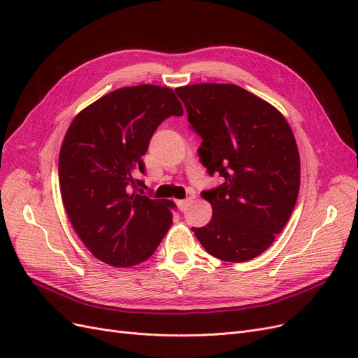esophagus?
<instances>
[{"mask_svg":"<svg viewBox=\"0 0 358 358\" xmlns=\"http://www.w3.org/2000/svg\"><path fill=\"white\" fill-rule=\"evenodd\" d=\"M191 204V199H185V200H178V208L182 210V212H185L187 209H188V206Z\"/></svg>","mask_w":358,"mask_h":358,"instance_id":"34e87169","label":"esophagus"}]
</instances>
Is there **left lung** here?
Masks as SVG:
<instances>
[{
    "instance_id": "left-lung-1",
    "label": "left lung",
    "mask_w": 358,
    "mask_h": 358,
    "mask_svg": "<svg viewBox=\"0 0 358 358\" xmlns=\"http://www.w3.org/2000/svg\"><path fill=\"white\" fill-rule=\"evenodd\" d=\"M176 94L203 138L201 162L224 178L201 194L212 220L192 231L215 258L252 259L275 242L297 201L300 155L291 127L275 106L234 83H194Z\"/></svg>"
}]
</instances>
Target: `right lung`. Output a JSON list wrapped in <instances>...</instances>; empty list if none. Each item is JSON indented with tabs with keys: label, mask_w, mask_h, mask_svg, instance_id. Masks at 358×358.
<instances>
[{
	"label": "right lung",
	"mask_w": 358,
	"mask_h": 358,
	"mask_svg": "<svg viewBox=\"0 0 358 358\" xmlns=\"http://www.w3.org/2000/svg\"><path fill=\"white\" fill-rule=\"evenodd\" d=\"M182 116L173 90L125 86L103 95L71 121L59 150L64 209L88 251L112 267L145 262L171 225V200L142 196V155L166 117Z\"/></svg>",
	"instance_id": "obj_1"
}]
</instances>
